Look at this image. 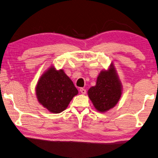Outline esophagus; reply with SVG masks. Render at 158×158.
Instances as JSON below:
<instances>
[{
  "instance_id": "1",
  "label": "esophagus",
  "mask_w": 158,
  "mask_h": 158,
  "mask_svg": "<svg viewBox=\"0 0 158 158\" xmlns=\"http://www.w3.org/2000/svg\"><path fill=\"white\" fill-rule=\"evenodd\" d=\"M80 92H81L82 94H85L86 93V89H85L81 88V89H80Z\"/></svg>"
}]
</instances>
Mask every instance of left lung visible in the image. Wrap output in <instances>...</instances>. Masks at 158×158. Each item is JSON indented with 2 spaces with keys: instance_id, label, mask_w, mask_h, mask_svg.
Here are the masks:
<instances>
[{
  "instance_id": "obj_1",
  "label": "left lung",
  "mask_w": 158,
  "mask_h": 158,
  "mask_svg": "<svg viewBox=\"0 0 158 158\" xmlns=\"http://www.w3.org/2000/svg\"><path fill=\"white\" fill-rule=\"evenodd\" d=\"M88 95L99 112H106L116 106L122 96V84L113 64L108 70L101 72L96 86L89 89Z\"/></svg>"
}]
</instances>
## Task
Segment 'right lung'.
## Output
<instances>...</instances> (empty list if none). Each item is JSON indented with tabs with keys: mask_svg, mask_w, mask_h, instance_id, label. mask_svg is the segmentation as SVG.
Wrapping results in <instances>:
<instances>
[{
	"mask_svg": "<svg viewBox=\"0 0 158 158\" xmlns=\"http://www.w3.org/2000/svg\"><path fill=\"white\" fill-rule=\"evenodd\" d=\"M36 94L40 104L56 114L67 108L78 90L63 70L51 67L40 77Z\"/></svg>",
	"mask_w": 158,
	"mask_h": 158,
	"instance_id": "obj_1",
	"label": "right lung"
}]
</instances>
